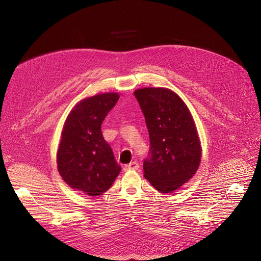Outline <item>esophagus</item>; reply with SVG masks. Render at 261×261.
<instances>
[{"mask_svg":"<svg viewBox=\"0 0 261 261\" xmlns=\"http://www.w3.org/2000/svg\"><path fill=\"white\" fill-rule=\"evenodd\" d=\"M138 168H140V165H138V163L132 162L129 165H126L124 169L125 170H138Z\"/></svg>","mask_w":261,"mask_h":261,"instance_id":"34e87169","label":"esophagus"}]
</instances>
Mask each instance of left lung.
<instances>
[{
	"label": "left lung",
	"mask_w": 261,
	"mask_h": 261,
	"mask_svg": "<svg viewBox=\"0 0 261 261\" xmlns=\"http://www.w3.org/2000/svg\"><path fill=\"white\" fill-rule=\"evenodd\" d=\"M145 115L150 149L144 176L162 193H171L192 178L201 156L194 120L182 99L167 88L134 91Z\"/></svg>",
	"instance_id": "left-lung-1"
}]
</instances>
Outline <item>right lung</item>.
<instances>
[{
    "label": "right lung",
    "mask_w": 261,
    "mask_h": 261,
    "mask_svg": "<svg viewBox=\"0 0 261 261\" xmlns=\"http://www.w3.org/2000/svg\"><path fill=\"white\" fill-rule=\"evenodd\" d=\"M117 93L81 100L69 113L58 151V170L65 182L89 196L112 186L121 170L101 133V123L115 106Z\"/></svg>",
    "instance_id": "1"
}]
</instances>
